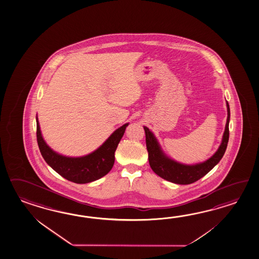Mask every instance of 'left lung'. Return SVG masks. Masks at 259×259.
Masks as SVG:
<instances>
[{
  "label": "left lung",
  "instance_id": "8db88e82",
  "mask_svg": "<svg viewBox=\"0 0 259 259\" xmlns=\"http://www.w3.org/2000/svg\"><path fill=\"white\" fill-rule=\"evenodd\" d=\"M228 117L225 132L222 138L221 147L211 158L205 162L196 165H184L166 158L160 150L157 139L148 127H144L146 133V144L148 152V161L151 169L159 177L178 185H190L209 172L220 162L227 148L229 141V121H230V106L227 102Z\"/></svg>",
  "mask_w": 259,
  "mask_h": 259
}]
</instances>
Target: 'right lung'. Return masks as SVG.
<instances>
[{
	"mask_svg": "<svg viewBox=\"0 0 259 259\" xmlns=\"http://www.w3.org/2000/svg\"><path fill=\"white\" fill-rule=\"evenodd\" d=\"M128 123L118 128L93 153L81 158H67L55 153L43 140L37 118V141L43 158L59 175L75 184H87L100 179L111 170L114 153Z\"/></svg>",
	"mask_w": 259,
	"mask_h": 259,
	"instance_id": "add662e5",
	"label": "right lung"
}]
</instances>
